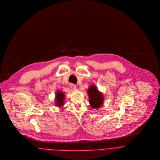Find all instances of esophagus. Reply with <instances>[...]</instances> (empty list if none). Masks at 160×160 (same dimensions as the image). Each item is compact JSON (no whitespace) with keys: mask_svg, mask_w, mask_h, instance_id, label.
I'll return each instance as SVG.
<instances>
[{"mask_svg":"<svg viewBox=\"0 0 160 160\" xmlns=\"http://www.w3.org/2000/svg\"><path fill=\"white\" fill-rule=\"evenodd\" d=\"M69 86H70L71 89H72V91H73V90H75V89H76V86L75 84H71Z\"/></svg>","mask_w":160,"mask_h":160,"instance_id":"obj_1","label":"esophagus"}]
</instances>
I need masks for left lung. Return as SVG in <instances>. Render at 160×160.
Returning <instances> with one entry per match:
<instances>
[{
    "instance_id": "left-lung-1",
    "label": "left lung",
    "mask_w": 160,
    "mask_h": 160,
    "mask_svg": "<svg viewBox=\"0 0 160 160\" xmlns=\"http://www.w3.org/2000/svg\"><path fill=\"white\" fill-rule=\"evenodd\" d=\"M89 103L92 108H100L103 102V96L94 85H91L88 90Z\"/></svg>"
}]
</instances>
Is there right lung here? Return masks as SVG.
Listing matches in <instances>:
<instances>
[{"label": "right lung", "instance_id": "right-lung-1", "mask_svg": "<svg viewBox=\"0 0 160 160\" xmlns=\"http://www.w3.org/2000/svg\"><path fill=\"white\" fill-rule=\"evenodd\" d=\"M55 100L56 104L58 107H61L63 105V102H64V94L62 91H57L55 95Z\"/></svg>", "mask_w": 160, "mask_h": 160}]
</instances>
